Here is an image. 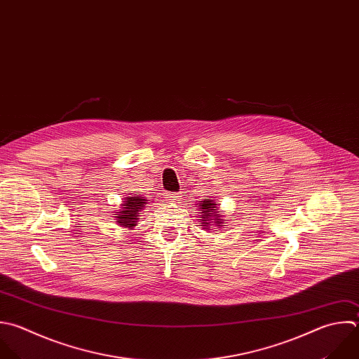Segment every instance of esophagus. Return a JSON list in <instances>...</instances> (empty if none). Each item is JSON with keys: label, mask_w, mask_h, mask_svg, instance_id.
<instances>
[{"label": "esophagus", "mask_w": 359, "mask_h": 359, "mask_svg": "<svg viewBox=\"0 0 359 359\" xmlns=\"http://www.w3.org/2000/svg\"><path fill=\"white\" fill-rule=\"evenodd\" d=\"M178 195H180V194H177V192H167V195H165V196H167L170 201H175V199H178V198H180Z\"/></svg>", "instance_id": "1"}]
</instances>
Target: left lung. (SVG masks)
Returning a JSON list of instances; mask_svg holds the SVG:
<instances>
[{"label": "left lung", "mask_w": 359, "mask_h": 359, "mask_svg": "<svg viewBox=\"0 0 359 359\" xmlns=\"http://www.w3.org/2000/svg\"><path fill=\"white\" fill-rule=\"evenodd\" d=\"M216 205H217V203H215L212 199L201 201V205H199V206H201V209H202V217H203L202 224L205 226L203 229L210 230V229H209L210 222H215V223L217 224V227H220V226H222L223 220H220V219H219V216H217L219 210H216ZM212 217H214L213 219H211Z\"/></svg>", "instance_id": "left-lung-1"}]
</instances>
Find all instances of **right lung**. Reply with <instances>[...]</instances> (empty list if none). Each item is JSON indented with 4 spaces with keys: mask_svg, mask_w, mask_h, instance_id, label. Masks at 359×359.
Segmentation results:
<instances>
[{
    "mask_svg": "<svg viewBox=\"0 0 359 359\" xmlns=\"http://www.w3.org/2000/svg\"><path fill=\"white\" fill-rule=\"evenodd\" d=\"M146 205V199L140 198V196H130V198H126L125 203L122 205V210L119 212L116 217V222L119 226L122 227H128V229H132L133 226H136V222H137V216H139V212L144 208Z\"/></svg>",
    "mask_w": 359,
    "mask_h": 359,
    "instance_id": "right-lung-1",
    "label": "right lung"
}]
</instances>
